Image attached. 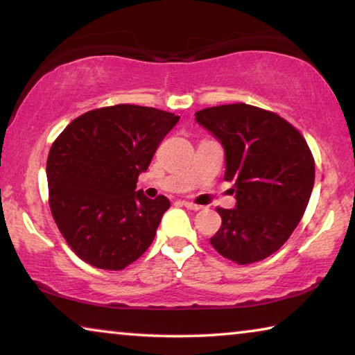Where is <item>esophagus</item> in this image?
Returning a JSON list of instances; mask_svg holds the SVG:
<instances>
[{"instance_id":"esophagus-1","label":"esophagus","mask_w":355,"mask_h":355,"mask_svg":"<svg viewBox=\"0 0 355 355\" xmlns=\"http://www.w3.org/2000/svg\"><path fill=\"white\" fill-rule=\"evenodd\" d=\"M183 203V205L186 207V208H188V209H192V211H200V209H202V207L200 205H196V203H192V202H182Z\"/></svg>"}]
</instances>
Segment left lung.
Instances as JSON below:
<instances>
[{
	"label": "left lung",
	"instance_id": "1",
	"mask_svg": "<svg viewBox=\"0 0 355 355\" xmlns=\"http://www.w3.org/2000/svg\"><path fill=\"white\" fill-rule=\"evenodd\" d=\"M196 122L220 142L225 180L236 205L218 208L222 225L213 248L238 264L264 260L291 236L309 205L315 161L302 135L285 119L235 103L196 112Z\"/></svg>",
	"mask_w": 355,
	"mask_h": 355
}]
</instances>
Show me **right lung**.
<instances>
[{
	"label": "right lung",
	"instance_id": "add662e5",
	"mask_svg": "<svg viewBox=\"0 0 355 355\" xmlns=\"http://www.w3.org/2000/svg\"><path fill=\"white\" fill-rule=\"evenodd\" d=\"M180 120L172 112L116 105L83 114L53 142L46 159L50 208L75 254L119 271L148 249L171 202L136 183Z\"/></svg>",
	"mask_w": 355,
	"mask_h": 355
}]
</instances>
